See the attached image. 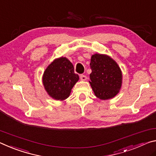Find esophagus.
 I'll list each match as a JSON object with an SVG mask.
<instances>
[{
  "label": "esophagus",
  "mask_w": 156,
  "mask_h": 156,
  "mask_svg": "<svg viewBox=\"0 0 156 156\" xmlns=\"http://www.w3.org/2000/svg\"><path fill=\"white\" fill-rule=\"evenodd\" d=\"M80 80L81 81H86V80H87V77H86V76L83 75H81L80 76Z\"/></svg>",
  "instance_id": "1"
}]
</instances>
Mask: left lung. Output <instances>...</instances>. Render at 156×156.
<instances>
[{
  "label": "left lung",
  "mask_w": 156,
  "mask_h": 156,
  "mask_svg": "<svg viewBox=\"0 0 156 156\" xmlns=\"http://www.w3.org/2000/svg\"><path fill=\"white\" fill-rule=\"evenodd\" d=\"M91 88L97 98L106 100L115 97L122 84V73L113 58L107 55H93L90 58Z\"/></svg>",
  "instance_id": "left-lung-1"
}]
</instances>
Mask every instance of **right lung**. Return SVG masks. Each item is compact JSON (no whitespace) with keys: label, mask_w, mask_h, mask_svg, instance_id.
Segmentation results:
<instances>
[{"label":"right lung","mask_w":156,"mask_h":156,"mask_svg":"<svg viewBox=\"0 0 156 156\" xmlns=\"http://www.w3.org/2000/svg\"><path fill=\"white\" fill-rule=\"evenodd\" d=\"M73 63L66 57L55 58L43 73L42 81L48 95L56 100L63 101L70 95L79 80Z\"/></svg>","instance_id":"add662e5"}]
</instances>
